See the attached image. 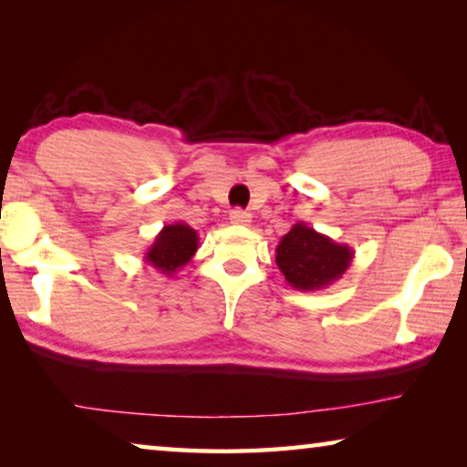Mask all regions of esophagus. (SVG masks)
<instances>
[{"instance_id":"esophagus-1","label":"esophagus","mask_w":467,"mask_h":467,"mask_svg":"<svg viewBox=\"0 0 467 467\" xmlns=\"http://www.w3.org/2000/svg\"><path fill=\"white\" fill-rule=\"evenodd\" d=\"M231 223L236 226H249L251 214L247 210H233L231 212Z\"/></svg>"}]
</instances>
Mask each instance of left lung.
<instances>
[{"instance_id":"left-lung-1","label":"left lung","mask_w":467,"mask_h":467,"mask_svg":"<svg viewBox=\"0 0 467 467\" xmlns=\"http://www.w3.org/2000/svg\"><path fill=\"white\" fill-rule=\"evenodd\" d=\"M354 259L348 244L336 243L305 223H296L275 247V264L296 290H323L342 278Z\"/></svg>"}]
</instances>
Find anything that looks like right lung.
<instances>
[{
    "label": "right lung",
    "mask_w": 467,
    "mask_h": 467,
    "mask_svg": "<svg viewBox=\"0 0 467 467\" xmlns=\"http://www.w3.org/2000/svg\"><path fill=\"white\" fill-rule=\"evenodd\" d=\"M197 244H200V236L192 226L185 223L167 224L162 226V231L156 234L154 243L144 253V262L171 278L172 274H177L181 267L192 262Z\"/></svg>",
    "instance_id": "obj_1"
}]
</instances>
